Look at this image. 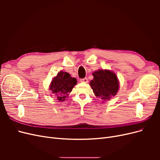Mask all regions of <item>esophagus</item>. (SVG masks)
I'll return each mask as SVG.
<instances>
[{"mask_svg":"<svg viewBox=\"0 0 160 160\" xmlns=\"http://www.w3.org/2000/svg\"><path fill=\"white\" fill-rule=\"evenodd\" d=\"M81 82H83V83H88V79L87 78H83V79H81Z\"/></svg>","mask_w":160,"mask_h":160,"instance_id":"34e87169","label":"esophagus"}]
</instances>
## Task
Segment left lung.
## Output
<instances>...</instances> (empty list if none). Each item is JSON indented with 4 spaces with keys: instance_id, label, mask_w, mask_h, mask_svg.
Listing matches in <instances>:
<instances>
[{
    "instance_id": "left-lung-1",
    "label": "left lung",
    "mask_w": 160,
    "mask_h": 160,
    "mask_svg": "<svg viewBox=\"0 0 160 160\" xmlns=\"http://www.w3.org/2000/svg\"><path fill=\"white\" fill-rule=\"evenodd\" d=\"M93 75V79L89 84L97 98L106 101L117 94L119 84L113 72L101 69L94 71Z\"/></svg>"
}]
</instances>
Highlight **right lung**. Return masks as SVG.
Here are the masks:
<instances>
[{
	"label": "right lung",
	"instance_id": "1",
	"mask_svg": "<svg viewBox=\"0 0 160 160\" xmlns=\"http://www.w3.org/2000/svg\"><path fill=\"white\" fill-rule=\"evenodd\" d=\"M77 83V79L71 77L68 72L61 71L52 80L49 89L57 95L58 100L64 101Z\"/></svg>",
	"mask_w": 160,
	"mask_h": 160
}]
</instances>
